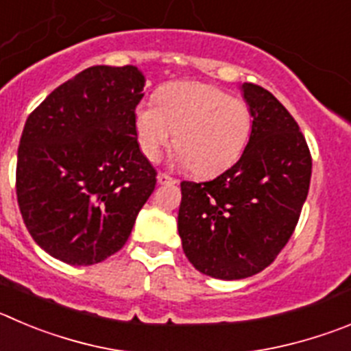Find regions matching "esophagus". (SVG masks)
Segmentation results:
<instances>
[{
	"mask_svg": "<svg viewBox=\"0 0 351 351\" xmlns=\"http://www.w3.org/2000/svg\"><path fill=\"white\" fill-rule=\"evenodd\" d=\"M157 183H159V185H175L176 180L173 178V176L166 175V173H159V175H157Z\"/></svg>",
	"mask_w": 351,
	"mask_h": 351,
	"instance_id": "34e87169",
	"label": "esophagus"
}]
</instances>
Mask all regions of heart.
<instances>
[{"label":"heart","instance_id":"1","mask_svg":"<svg viewBox=\"0 0 351 351\" xmlns=\"http://www.w3.org/2000/svg\"><path fill=\"white\" fill-rule=\"evenodd\" d=\"M140 150L156 160L175 135L176 159L195 175L209 176L230 168L242 156L253 130V114L241 98L220 88L185 81L162 88L157 106L136 109Z\"/></svg>","mask_w":351,"mask_h":351}]
</instances>
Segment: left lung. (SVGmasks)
Wrapping results in <instances>:
<instances>
[{
	"label": "left lung",
	"instance_id": "obj_1",
	"mask_svg": "<svg viewBox=\"0 0 351 351\" xmlns=\"http://www.w3.org/2000/svg\"><path fill=\"white\" fill-rule=\"evenodd\" d=\"M253 130L241 159L211 182H182L178 234L201 274L251 277L277 258L293 235L312 176L300 126L270 91L241 86Z\"/></svg>",
	"mask_w": 351,
	"mask_h": 351
}]
</instances>
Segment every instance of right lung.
<instances>
[{
  "instance_id": "1",
  "label": "right lung",
  "mask_w": 351,
  "mask_h": 351,
  "mask_svg": "<svg viewBox=\"0 0 351 351\" xmlns=\"http://www.w3.org/2000/svg\"><path fill=\"white\" fill-rule=\"evenodd\" d=\"M143 86L135 65H93L25 121L19 208L36 244L64 263L86 267L119 251L154 192L156 169L135 128Z\"/></svg>"
}]
</instances>
